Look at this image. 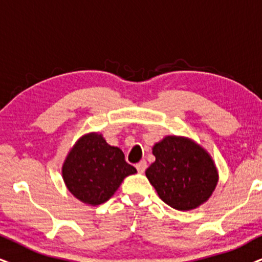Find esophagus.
<instances>
[{"mask_svg":"<svg viewBox=\"0 0 262 262\" xmlns=\"http://www.w3.org/2000/svg\"><path fill=\"white\" fill-rule=\"evenodd\" d=\"M135 167H137V170L139 171V173L142 174L145 170H146L147 164H146V162H145V161H141V162H139V163L135 165Z\"/></svg>","mask_w":262,"mask_h":262,"instance_id":"obj_1","label":"esophagus"}]
</instances>
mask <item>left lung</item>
<instances>
[{"instance_id":"8db88e82","label":"left lung","mask_w":262,"mask_h":262,"mask_svg":"<svg viewBox=\"0 0 262 262\" xmlns=\"http://www.w3.org/2000/svg\"><path fill=\"white\" fill-rule=\"evenodd\" d=\"M156 161L146 177L161 200L178 210H191L213 193L217 174L213 160L196 142L167 137L152 150Z\"/></svg>"}]
</instances>
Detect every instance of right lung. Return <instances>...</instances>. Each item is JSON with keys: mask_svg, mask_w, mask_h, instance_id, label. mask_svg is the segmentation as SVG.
Here are the masks:
<instances>
[{"mask_svg": "<svg viewBox=\"0 0 262 262\" xmlns=\"http://www.w3.org/2000/svg\"><path fill=\"white\" fill-rule=\"evenodd\" d=\"M135 173L123 152L110 146L99 134L79 139L62 165V177L71 193L92 205L110 200L123 179Z\"/></svg>", "mask_w": 262, "mask_h": 262, "instance_id": "right-lung-1", "label": "right lung"}]
</instances>
